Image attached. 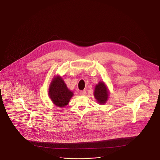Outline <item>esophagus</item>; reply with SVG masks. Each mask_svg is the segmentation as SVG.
Masks as SVG:
<instances>
[{
	"mask_svg": "<svg viewBox=\"0 0 160 160\" xmlns=\"http://www.w3.org/2000/svg\"><path fill=\"white\" fill-rule=\"evenodd\" d=\"M80 95H86V91H81L80 92Z\"/></svg>",
	"mask_w": 160,
	"mask_h": 160,
	"instance_id": "obj_1",
	"label": "esophagus"
}]
</instances>
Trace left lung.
Returning a JSON list of instances; mask_svg holds the SVG:
<instances>
[{
  "label": "left lung",
  "instance_id": "1",
  "mask_svg": "<svg viewBox=\"0 0 160 160\" xmlns=\"http://www.w3.org/2000/svg\"><path fill=\"white\" fill-rule=\"evenodd\" d=\"M94 97L100 104H104L106 102L108 97V91L103 82H99L98 84L95 86Z\"/></svg>",
  "mask_w": 160,
  "mask_h": 160
}]
</instances>
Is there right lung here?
<instances>
[{"instance_id": "add662e5", "label": "right lung", "mask_w": 160, "mask_h": 160, "mask_svg": "<svg viewBox=\"0 0 160 160\" xmlns=\"http://www.w3.org/2000/svg\"><path fill=\"white\" fill-rule=\"evenodd\" d=\"M48 95L54 105L62 108L68 104L73 92L69 90L63 80L58 76L54 77L50 83Z\"/></svg>"}]
</instances>
